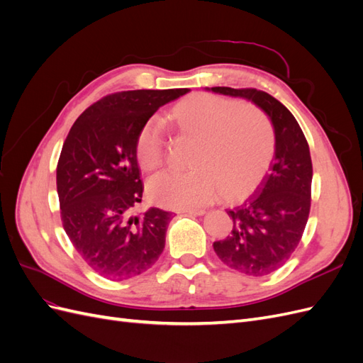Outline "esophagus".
<instances>
[{"label": "esophagus", "mask_w": 363, "mask_h": 363, "mask_svg": "<svg viewBox=\"0 0 363 363\" xmlns=\"http://www.w3.org/2000/svg\"><path fill=\"white\" fill-rule=\"evenodd\" d=\"M179 213H189V215H204L206 211L204 208H182V211H179Z\"/></svg>", "instance_id": "obj_1"}]
</instances>
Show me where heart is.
I'll return each mask as SVG.
<instances>
[{
	"label": "heart",
	"instance_id": "heart-1",
	"mask_svg": "<svg viewBox=\"0 0 363 363\" xmlns=\"http://www.w3.org/2000/svg\"><path fill=\"white\" fill-rule=\"evenodd\" d=\"M177 135L194 140L188 172H163L148 182V196L168 208H192L215 200L242 201L265 180L276 155V130L260 108L207 92L184 96L171 108ZM139 167L152 172L164 162V139L157 121L136 139Z\"/></svg>",
	"mask_w": 363,
	"mask_h": 363
}]
</instances>
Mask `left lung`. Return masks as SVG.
<instances>
[{"instance_id": "8db88e82", "label": "left lung", "mask_w": 363, "mask_h": 363, "mask_svg": "<svg viewBox=\"0 0 363 363\" xmlns=\"http://www.w3.org/2000/svg\"><path fill=\"white\" fill-rule=\"evenodd\" d=\"M212 91L251 100L267 112L276 130L271 172L242 206L227 211L233 219L232 232L213 242L227 267L247 276H267L289 260L304 233L312 201L309 144L294 115L269 94L255 87L216 86Z\"/></svg>"}]
</instances>
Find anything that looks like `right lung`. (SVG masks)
<instances>
[{
    "mask_svg": "<svg viewBox=\"0 0 363 363\" xmlns=\"http://www.w3.org/2000/svg\"><path fill=\"white\" fill-rule=\"evenodd\" d=\"M188 92L108 94L77 118L65 139L56 175L62 224L82 259L108 280L145 272L164 248L171 213L135 212L144 192L136 139L160 106Z\"/></svg>",
    "mask_w": 363,
    "mask_h": 363,
    "instance_id": "1",
    "label": "right lung"
}]
</instances>
